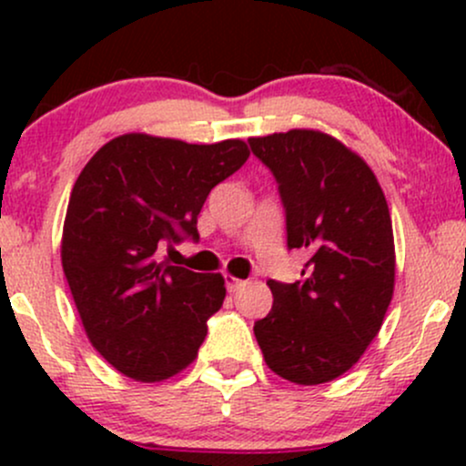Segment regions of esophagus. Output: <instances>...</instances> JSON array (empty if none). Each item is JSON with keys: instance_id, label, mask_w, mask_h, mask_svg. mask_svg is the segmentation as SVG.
I'll list each match as a JSON object with an SVG mask.
<instances>
[{"instance_id": "34e87169", "label": "esophagus", "mask_w": 466, "mask_h": 466, "mask_svg": "<svg viewBox=\"0 0 466 466\" xmlns=\"http://www.w3.org/2000/svg\"><path fill=\"white\" fill-rule=\"evenodd\" d=\"M243 285H245V280H240V278H234V276L226 274V287H228V291H229V293L238 291V289L243 287Z\"/></svg>"}]
</instances>
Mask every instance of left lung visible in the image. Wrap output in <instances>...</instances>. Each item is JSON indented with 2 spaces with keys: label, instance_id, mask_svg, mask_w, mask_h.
I'll list each match as a JSON object with an SVG mask.
<instances>
[{
  "label": "left lung",
  "instance_id": "8db88e82",
  "mask_svg": "<svg viewBox=\"0 0 466 466\" xmlns=\"http://www.w3.org/2000/svg\"><path fill=\"white\" fill-rule=\"evenodd\" d=\"M276 177L287 248L311 258L296 282L269 280L274 307L254 324L267 366L298 386L350 370L381 329L394 291L388 201L360 155L322 131L249 137Z\"/></svg>",
  "mask_w": 466,
  "mask_h": 466
}]
</instances>
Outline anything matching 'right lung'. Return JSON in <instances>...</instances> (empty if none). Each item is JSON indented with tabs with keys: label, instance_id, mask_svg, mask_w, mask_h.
I'll use <instances>...</instances> for the list:
<instances>
[{
	"label": "right lung",
	"instance_id": "right-lung-1",
	"mask_svg": "<svg viewBox=\"0 0 466 466\" xmlns=\"http://www.w3.org/2000/svg\"><path fill=\"white\" fill-rule=\"evenodd\" d=\"M248 157L240 140L127 133L78 175L63 226V271L85 333L116 370L153 383L197 357L226 282L162 263L157 248L199 238L208 195Z\"/></svg>",
	"mask_w": 466,
	"mask_h": 466
}]
</instances>
